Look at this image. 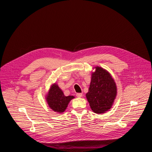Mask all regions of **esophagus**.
I'll return each mask as SVG.
<instances>
[{
	"label": "esophagus",
	"instance_id": "esophagus-1",
	"mask_svg": "<svg viewBox=\"0 0 152 152\" xmlns=\"http://www.w3.org/2000/svg\"><path fill=\"white\" fill-rule=\"evenodd\" d=\"M76 96H77V97H78V98H81L82 96V93H77Z\"/></svg>",
	"mask_w": 152,
	"mask_h": 152
}]
</instances>
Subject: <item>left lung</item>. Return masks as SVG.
<instances>
[{
  "label": "left lung",
  "instance_id": "left-lung-1",
  "mask_svg": "<svg viewBox=\"0 0 152 152\" xmlns=\"http://www.w3.org/2000/svg\"><path fill=\"white\" fill-rule=\"evenodd\" d=\"M116 95L117 87L111 75L102 67L96 66L86 94L92 110L96 113H104L112 107Z\"/></svg>",
  "mask_w": 152,
  "mask_h": 152
}]
</instances>
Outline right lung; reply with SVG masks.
I'll return each instance as SVG.
<instances>
[{"mask_svg": "<svg viewBox=\"0 0 152 152\" xmlns=\"http://www.w3.org/2000/svg\"><path fill=\"white\" fill-rule=\"evenodd\" d=\"M73 98H74L73 96H65L58 86L54 84L50 87L46 100L49 107L53 111L62 113L66 110L69 102Z\"/></svg>", "mask_w": 152, "mask_h": 152, "instance_id": "add662e5", "label": "right lung"}]
</instances>
